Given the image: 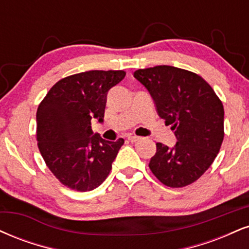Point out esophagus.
Listing matches in <instances>:
<instances>
[{
  "mask_svg": "<svg viewBox=\"0 0 249 249\" xmlns=\"http://www.w3.org/2000/svg\"><path fill=\"white\" fill-rule=\"evenodd\" d=\"M140 138L139 137H137V136H127V140L128 142H138V140H139Z\"/></svg>",
  "mask_w": 249,
  "mask_h": 249,
  "instance_id": "1",
  "label": "esophagus"
}]
</instances>
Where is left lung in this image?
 <instances>
[{
	"label": "left lung",
	"instance_id": "1",
	"mask_svg": "<svg viewBox=\"0 0 249 249\" xmlns=\"http://www.w3.org/2000/svg\"><path fill=\"white\" fill-rule=\"evenodd\" d=\"M133 75L149 91L158 115L172 125L178 140L172 148L157 143L149 169L167 187L191 184L211 166L223 143V103L203 77L182 68L155 66Z\"/></svg>",
	"mask_w": 249,
	"mask_h": 249
}]
</instances>
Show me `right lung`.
Here are the masks:
<instances>
[{
    "instance_id": "add662e5",
    "label": "right lung",
    "mask_w": 249,
    "mask_h": 249,
    "mask_svg": "<svg viewBox=\"0 0 249 249\" xmlns=\"http://www.w3.org/2000/svg\"><path fill=\"white\" fill-rule=\"evenodd\" d=\"M124 71H89L55 83L37 110V142L45 163L65 187L90 191L107 178L124 139L107 142L92 133L102 123L107 91Z\"/></svg>"
}]
</instances>
